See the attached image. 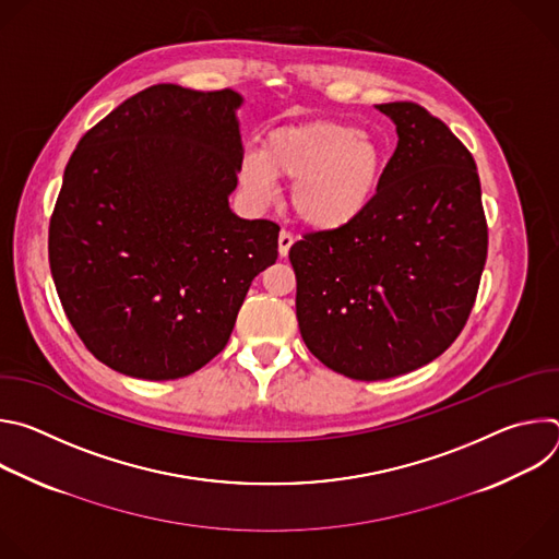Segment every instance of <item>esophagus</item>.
Segmentation results:
<instances>
[{
	"mask_svg": "<svg viewBox=\"0 0 559 559\" xmlns=\"http://www.w3.org/2000/svg\"><path fill=\"white\" fill-rule=\"evenodd\" d=\"M292 246H294V234L289 229H281V234H278V252H281V257H287Z\"/></svg>",
	"mask_w": 559,
	"mask_h": 559,
	"instance_id": "obj_1",
	"label": "esophagus"
}]
</instances>
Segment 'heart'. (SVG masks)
Returning <instances> with one entry per match:
<instances>
[{
    "mask_svg": "<svg viewBox=\"0 0 559 559\" xmlns=\"http://www.w3.org/2000/svg\"><path fill=\"white\" fill-rule=\"evenodd\" d=\"M384 156L380 145L354 126L309 121L270 134L265 152L243 156L241 179L270 199L276 177L294 183L296 214L311 227L334 229L358 218L376 197Z\"/></svg>",
    "mask_w": 559,
    "mask_h": 559,
    "instance_id": "b5f03b06",
    "label": "heart"
}]
</instances>
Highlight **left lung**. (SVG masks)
Returning <instances> with one entry per match:
<instances>
[{"label": "left lung", "instance_id": "obj_1", "mask_svg": "<svg viewBox=\"0 0 559 559\" xmlns=\"http://www.w3.org/2000/svg\"><path fill=\"white\" fill-rule=\"evenodd\" d=\"M397 145L352 223L289 250L307 349L354 380L414 371L460 336L487 263L480 177L464 143L414 102L376 106Z\"/></svg>", "mask_w": 559, "mask_h": 559}]
</instances>
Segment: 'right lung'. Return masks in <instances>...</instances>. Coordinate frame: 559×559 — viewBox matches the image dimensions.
<instances>
[{"label":"right lung","mask_w":559,"mask_h":559,"mask_svg":"<svg viewBox=\"0 0 559 559\" xmlns=\"http://www.w3.org/2000/svg\"><path fill=\"white\" fill-rule=\"evenodd\" d=\"M241 95L150 86L76 143L50 216L52 281L76 336L110 369L175 380L229 341L278 259L274 221L238 218Z\"/></svg>","instance_id":"add662e5"}]
</instances>
